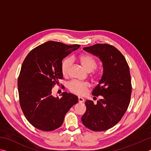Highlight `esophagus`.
Here are the masks:
<instances>
[{
    "mask_svg": "<svg viewBox=\"0 0 151 151\" xmlns=\"http://www.w3.org/2000/svg\"><path fill=\"white\" fill-rule=\"evenodd\" d=\"M84 101V99L82 98L81 97H78V102L79 103H83Z\"/></svg>",
    "mask_w": 151,
    "mask_h": 151,
    "instance_id": "34e87169",
    "label": "esophagus"
}]
</instances>
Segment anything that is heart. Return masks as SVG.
Segmentation results:
<instances>
[{"mask_svg":"<svg viewBox=\"0 0 151 151\" xmlns=\"http://www.w3.org/2000/svg\"><path fill=\"white\" fill-rule=\"evenodd\" d=\"M80 61L82 65L88 72L92 71L97 67V62L92 56L90 55H82L79 58ZM73 63V59L71 58H67L65 59L61 65V71L64 75H67L70 66ZM94 77H98L100 76V73L95 71L93 73ZM89 84L85 82H80L78 81H73L68 84V88L71 92L77 94V95H84L86 92L88 88L89 87Z\"/></svg>","mask_w":151,"mask_h":151,"instance_id":"obj_1","label":"heart"}]
</instances>
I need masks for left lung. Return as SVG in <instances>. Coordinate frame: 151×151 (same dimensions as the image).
<instances>
[{"label": "left lung", "instance_id": "8db88e82", "mask_svg": "<svg viewBox=\"0 0 151 151\" xmlns=\"http://www.w3.org/2000/svg\"><path fill=\"white\" fill-rule=\"evenodd\" d=\"M84 50L99 58L103 75L92 94L102 98L94 104L86 100V111L81 120L84 126L95 132L112 128L128 109L132 93L131 76L125 58L119 50L107 44H96Z\"/></svg>", "mask_w": 151, "mask_h": 151}]
</instances>
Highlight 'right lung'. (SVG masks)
Returning a JSON list of instances; mask_svg holds the SVG:
<instances>
[{
    "mask_svg": "<svg viewBox=\"0 0 151 151\" xmlns=\"http://www.w3.org/2000/svg\"><path fill=\"white\" fill-rule=\"evenodd\" d=\"M80 45L48 41L29 53L23 61L17 81L21 108L27 120L42 131L62 125L65 116L78 101V97L63 92L52 95V88L63 78L62 60Z\"/></svg>",
    "mask_w": 151,
    "mask_h": 151,
    "instance_id": "obj_1",
    "label": "right lung"
}]
</instances>
